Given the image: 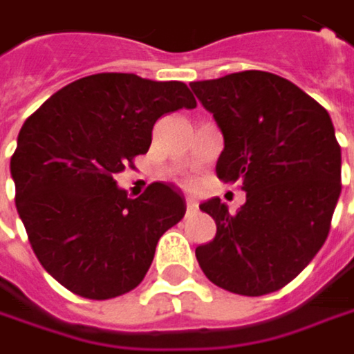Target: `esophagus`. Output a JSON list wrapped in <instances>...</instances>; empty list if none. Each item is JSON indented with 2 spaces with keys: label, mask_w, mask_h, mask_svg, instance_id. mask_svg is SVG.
Here are the masks:
<instances>
[{
  "label": "esophagus",
  "mask_w": 354,
  "mask_h": 354,
  "mask_svg": "<svg viewBox=\"0 0 354 354\" xmlns=\"http://www.w3.org/2000/svg\"><path fill=\"white\" fill-rule=\"evenodd\" d=\"M196 207H198V203L192 196H186V211L192 213V211H196Z\"/></svg>",
  "instance_id": "obj_1"
}]
</instances>
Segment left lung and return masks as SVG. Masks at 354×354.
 <instances>
[{
  "label": "left lung",
  "instance_id": "1",
  "mask_svg": "<svg viewBox=\"0 0 354 354\" xmlns=\"http://www.w3.org/2000/svg\"><path fill=\"white\" fill-rule=\"evenodd\" d=\"M223 135L217 178L240 182L246 203L230 213L201 205L215 238L196 248L211 283L238 295H266L291 283L324 246L340 196V145L326 108L285 77L240 71L192 82Z\"/></svg>",
  "mask_w": 354,
  "mask_h": 354
}]
</instances>
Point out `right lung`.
I'll use <instances>...</instances> for the list:
<instances>
[{
    "label": "right lung",
    "mask_w": 354,
    "mask_h": 354,
    "mask_svg": "<svg viewBox=\"0 0 354 354\" xmlns=\"http://www.w3.org/2000/svg\"><path fill=\"white\" fill-rule=\"evenodd\" d=\"M194 106L182 82L96 73L26 118L10 162L16 209L38 262L65 289L112 299L143 281L186 201L162 182L129 198L114 176L147 153L160 116Z\"/></svg>",
    "instance_id": "1"
}]
</instances>
